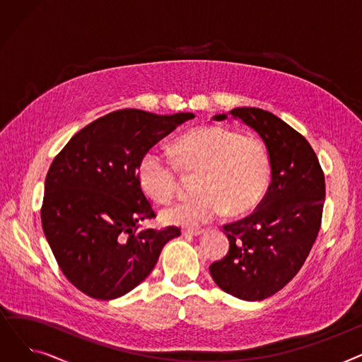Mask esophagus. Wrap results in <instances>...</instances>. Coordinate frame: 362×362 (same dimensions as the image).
Instances as JSON below:
<instances>
[{"label":"esophagus","instance_id":"1","mask_svg":"<svg viewBox=\"0 0 362 362\" xmlns=\"http://www.w3.org/2000/svg\"><path fill=\"white\" fill-rule=\"evenodd\" d=\"M205 230L204 229H183V235L185 236H199L202 235Z\"/></svg>","mask_w":362,"mask_h":362}]
</instances>
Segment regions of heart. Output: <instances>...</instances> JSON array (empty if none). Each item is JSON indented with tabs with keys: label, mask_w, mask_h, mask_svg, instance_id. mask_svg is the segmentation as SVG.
Masks as SVG:
<instances>
[{
	"label": "heart",
	"mask_w": 362,
	"mask_h": 362,
	"mask_svg": "<svg viewBox=\"0 0 362 362\" xmlns=\"http://www.w3.org/2000/svg\"><path fill=\"white\" fill-rule=\"evenodd\" d=\"M168 156L148 149L136 165L142 191L157 202H168L180 186V175H194V197L171 205L163 218L195 226L220 214L236 217L259 202L270 180V158L258 138L221 126H199L171 142Z\"/></svg>",
	"instance_id": "1"
}]
</instances>
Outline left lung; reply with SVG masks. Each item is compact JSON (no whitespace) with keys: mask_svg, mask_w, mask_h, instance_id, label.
<instances>
[{"mask_svg":"<svg viewBox=\"0 0 362 362\" xmlns=\"http://www.w3.org/2000/svg\"><path fill=\"white\" fill-rule=\"evenodd\" d=\"M229 114L264 141L272 183L252 214L223 226L230 248L210 273L226 293L262 300L286 286L313 248L326 198L325 173L310 142L270 111L238 107Z\"/></svg>","mask_w":362,"mask_h":362,"instance_id":"left-lung-1","label":"left lung"}]
</instances>
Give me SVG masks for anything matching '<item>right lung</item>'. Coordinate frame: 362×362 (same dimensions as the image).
<instances>
[{"label": "right lung", "instance_id": "right-lung-1", "mask_svg": "<svg viewBox=\"0 0 362 362\" xmlns=\"http://www.w3.org/2000/svg\"><path fill=\"white\" fill-rule=\"evenodd\" d=\"M192 112L160 116L136 108L105 114L85 126L54 158L45 179L41 220L67 280L95 299H116L144 281L175 226L139 230L156 217L136 177L145 151Z\"/></svg>", "mask_w": 362, "mask_h": 362}]
</instances>
